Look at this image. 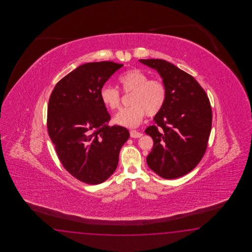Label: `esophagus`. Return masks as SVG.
I'll return each mask as SVG.
<instances>
[{"label": "esophagus", "instance_id": "esophagus-1", "mask_svg": "<svg viewBox=\"0 0 252 252\" xmlns=\"http://www.w3.org/2000/svg\"><path fill=\"white\" fill-rule=\"evenodd\" d=\"M129 133H130V137L131 138H140L143 135L141 132H139L137 130H130Z\"/></svg>", "mask_w": 252, "mask_h": 252}]
</instances>
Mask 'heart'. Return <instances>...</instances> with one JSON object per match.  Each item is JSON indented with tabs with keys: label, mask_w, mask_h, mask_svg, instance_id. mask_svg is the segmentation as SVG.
Returning <instances> with one entry per match:
<instances>
[{
	"label": "heart",
	"mask_w": 252,
	"mask_h": 252,
	"mask_svg": "<svg viewBox=\"0 0 252 252\" xmlns=\"http://www.w3.org/2000/svg\"><path fill=\"white\" fill-rule=\"evenodd\" d=\"M119 83L124 93L130 94L131 106L122 109L114 117V123L124 127L134 128L143 121L145 114L153 117L160 112L166 103V85L158 78H150L142 70L130 69L119 75ZM100 98L103 105L116 110L121 105V93L109 85L100 89Z\"/></svg>",
	"instance_id": "obj_1"
}]
</instances>
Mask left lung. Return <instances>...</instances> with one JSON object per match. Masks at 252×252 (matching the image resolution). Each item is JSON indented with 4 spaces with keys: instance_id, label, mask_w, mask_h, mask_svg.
<instances>
[{
    "instance_id": "left-lung-1",
    "label": "left lung",
    "mask_w": 252,
    "mask_h": 252,
    "mask_svg": "<svg viewBox=\"0 0 252 252\" xmlns=\"http://www.w3.org/2000/svg\"><path fill=\"white\" fill-rule=\"evenodd\" d=\"M156 69L166 85L167 96L155 124L145 129L154 145L147 157L150 169L175 179L192 171L206 151L212 107L206 93L191 75L163 59H140Z\"/></svg>"
}]
</instances>
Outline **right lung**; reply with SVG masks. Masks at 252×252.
Segmentation results:
<instances>
[{"label":"right lung","mask_w":252,"mask_h":252,"mask_svg":"<svg viewBox=\"0 0 252 252\" xmlns=\"http://www.w3.org/2000/svg\"><path fill=\"white\" fill-rule=\"evenodd\" d=\"M124 64L111 61L79 65L54 87L48 101V132L65 170L81 182L98 185L118 166L129 132L109 126L100 89Z\"/></svg>","instance_id":"right-lung-1"}]
</instances>
